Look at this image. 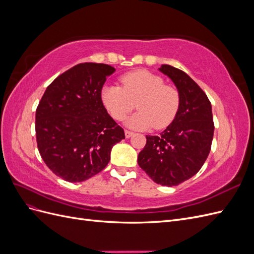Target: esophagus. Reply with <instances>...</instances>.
<instances>
[{
    "instance_id": "esophagus-1",
    "label": "esophagus",
    "mask_w": 254,
    "mask_h": 254,
    "mask_svg": "<svg viewBox=\"0 0 254 254\" xmlns=\"http://www.w3.org/2000/svg\"><path fill=\"white\" fill-rule=\"evenodd\" d=\"M132 135H133V132L129 131V130H125V136H126V139H129V137L132 136Z\"/></svg>"
}]
</instances>
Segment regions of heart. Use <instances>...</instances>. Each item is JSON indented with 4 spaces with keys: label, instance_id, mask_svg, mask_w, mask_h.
Masks as SVG:
<instances>
[{
    "label": "heart",
    "instance_id": "1",
    "mask_svg": "<svg viewBox=\"0 0 254 254\" xmlns=\"http://www.w3.org/2000/svg\"><path fill=\"white\" fill-rule=\"evenodd\" d=\"M119 84H108L102 90L105 108L117 121L125 120L136 106V112L126 125L135 130L155 127L162 129L174 121L180 106V94L161 76L146 70L125 74Z\"/></svg>",
    "mask_w": 254,
    "mask_h": 254
}]
</instances>
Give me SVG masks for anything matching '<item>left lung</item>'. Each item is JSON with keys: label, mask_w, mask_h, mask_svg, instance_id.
<instances>
[{"label": "left lung", "mask_w": 254, "mask_h": 254, "mask_svg": "<svg viewBox=\"0 0 254 254\" xmlns=\"http://www.w3.org/2000/svg\"><path fill=\"white\" fill-rule=\"evenodd\" d=\"M180 94L174 121L159 135H146L137 156L142 170L158 184L174 187L191 178L209 156L214 134L212 106L202 89L179 68L159 67Z\"/></svg>", "instance_id": "1"}]
</instances>
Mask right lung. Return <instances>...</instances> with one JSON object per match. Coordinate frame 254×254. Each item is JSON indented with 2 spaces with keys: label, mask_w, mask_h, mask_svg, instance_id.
I'll return each mask as SVG.
<instances>
[{
  "label": "right lung",
  "mask_w": 254,
  "mask_h": 254,
  "mask_svg": "<svg viewBox=\"0 0 254 254\" xmlns=\"http://www.w3.org/2000/svg\"><path fill=\"white\" fill-rule=\"evenodd\" d=\"M115 68L84 63L65 71L45 90L36 110V137L44 163L68 182L102 172L124 129L107 112L102 89Z\"/></svg>",
  "instance_id": "obj_1"
}]
</instances>
